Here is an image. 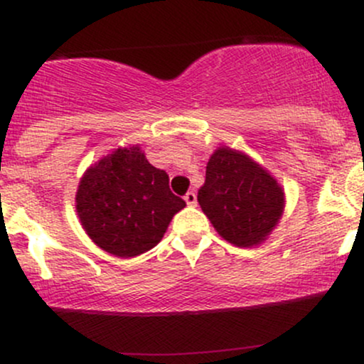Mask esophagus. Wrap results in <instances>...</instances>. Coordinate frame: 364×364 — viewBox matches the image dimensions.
Wrapping results in <instances>:
<instances>
[{"mask_svg": "<svg viewBox=\"0 0 364 364\" xmlns=\"http://www.w3.org/2000/svg\"><path fill=\"white\" fill-rule=\"evenodd\" d=\"M185 202L190 207H195L196 205V193H195V191H188V193L185 195Z\"/></svg>", "mask_w": 364, "mask_h": 364, "instance_id": "1", "label": "esophagus"}]
</instances>
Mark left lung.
Instances as JSON below:
<instances>
[{
  "label": "left lung",
  "mask_w": 364,
  "mask_h": 364,
  "mask_svg": "<svg viewBox=\"0 0 364 364\" xmlns=\"http://www.w3.org/2000/svg\"><path fill=\"white\" fill-rule=\"evenodd\" d=\"M198 203L225 241L250 248L260 245L279 224L284 190L250 156L219 147L208 159Z\"/></svg>",
  "instance_id": "8db88e82"
}]
</instances>
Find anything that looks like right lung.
<instances>
[{
	"label": "right lung",
	"instance_id": "1",
	"mask_svg": "<svg viewBox=\"0 0 364 364\" xmlns=\"http://www.w3.org/2000/svg\"><path fill=\"white\" fill-rule=\"evenodd\" d=\"M77 212L104 252L129 258L152 250L185 200L169 190L166 171L154 168L139 145L119 147L85 171Z\"/></svg>",
	"mask_w": 364,
	"mask_h": 364
}]
</instances>
